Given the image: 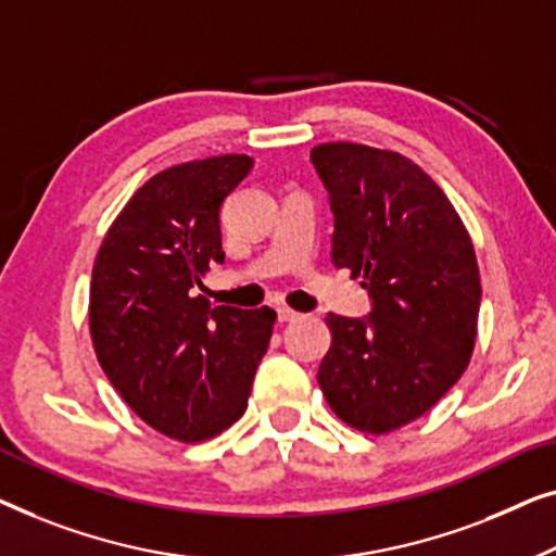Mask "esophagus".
<instances>
[{
	"instance_id": "1",
	"label": "esophagus",
	"mask_w": 556,
	"mask_h": 556,
	"mask_svg": "<svg viewBox=\"0 0 556 556\" xmlns=\"http://www.w3.org/2000/svg\"><path fill=\"white\" fill-rule=\"evenodd\" d=\"M300 317H302L300 312L289 309V307H285V304H279V307H277V319H279V323H294V319H300Z\"/></svg>"
}]
</instances>
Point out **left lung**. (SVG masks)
<instances>
[{
	"label": "left lung",
	"mask_w": 556,
	"mask_h": 556,
	"mask_svg": "<svg viewBox=\"0 0 556 556\" xmlns=\"http://www.w3.org/2000/svg\"><path fill=\"white\" fill-rule=\"evenodd\" d=\"M334 216L332 264L372 300L367 317L327 315L332 345L317 370L348 426L390 433L431 410L473 353L481 277L456 208L401 153L323 143L309 153Z\"/></svg>",
	"instance_id": "obj_1"
}]
</instances>
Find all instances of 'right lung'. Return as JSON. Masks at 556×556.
<instances>
[{
	"label": "right lung",
	"instance_id": "right-lung-1",
	"mask_svg": "<svg viewBox=\"0 0 556 556\" xmlns=\"http://www.w3.org/2000/svg\"><path fill=\"white\" fill-rule=\"evenodd\" d=\"M254 161L229 153L155 174L108 229L90 281L98 363L155 431L199 443L244 416L277 312L193 292L224 262L222 203Z\"/></svg>",
	"mask_w": 556,
	"mask_h": 556
}]
</instances>
